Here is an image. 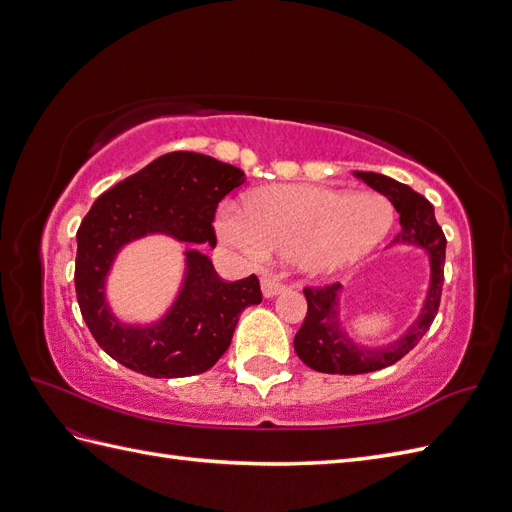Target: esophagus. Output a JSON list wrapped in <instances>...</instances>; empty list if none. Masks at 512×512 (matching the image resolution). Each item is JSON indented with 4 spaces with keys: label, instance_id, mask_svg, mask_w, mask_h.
I'll return each mask as SVG.
<instances>
[{
    "label": "esophagus",
    "instance_id": "obj_1",
    "mask_svg": "<svg viewBox=\"0 0 512 512\" xmlns=\"http://www.w3.org/2000/svg\"><path fill=\"white\" fill-rule=\"evenodd\" d=\"M262 294H265L267 299L275 297V294H280L282 290H286V284H282L280 280H275V277H262Z\"/></svg>",
    "mask_w": 512,
    "mask_h": 512
}]
</instances>
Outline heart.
I'll return each mask as SVG.
<instances>
[{"label":"heart","instance_id":"heart-1","mask_svg":"<svg viewBox=\"0 0 512 512\" xmlns=\"http://www.w3.org/2000/svg\"><path fill=\"white\" fill-rule=\"evenodd\" d=\"M220 213V235L256 262L294 258L307 275H333L363 260L393 224L378 194H346L320 185H271L247 203Z\"/></svg>","mask_w":512,"mask_h":512}]
</instances>
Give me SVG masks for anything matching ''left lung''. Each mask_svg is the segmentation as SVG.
Wrapping results in <instances>:
<instances>
[{
    "label": "left lung",
    "mask_w": 512,
    "mask_h": 512,
    "mask_svg": "<svg viewBox=\"0 0 512 512\" xmlns=\"http://www.w3.org/2000/svg\"><path fill=\"white\" fill-rule=\"evenodd\" d=\"M354 175L365 181L369 188H374L391 200L399 213L401 226L393 243L423 247L429 254L431 280L421 316L416 318L404 337H399L397 342L384 348H363L342 329L337 307V294L342 290V284L303 288L307 299V314L299 333L294 335V350H297L299 359L307 367L322 371V374H369V371H378L404 359L429 331L433 318L438 314L442 297L446 237L436 222L429 200L408 188V185L386 175L359 173V170Z\"/></svg>",
    "instance_id": "1"
}]
</instances>
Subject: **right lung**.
Returning a JSON list of instances; mask_svg holds the SVG:
<instances>
[{
    "label": "right lung",
    "mask_w": 512,
    "mask_h": 512,
    "mask_svg": "<svg viewBox=\"0 0 512 512\" xmlns=\"http://www.w3.org/2000/svg\"><path fill=\"white\" fill-rule=\"evenodd\" d=\"M243 181L237 166L173 151L91 205L76 232L74 286L83 320L111 359L149 378H185L211 369L228 350L239 314L262 301L256 275L224 282L203 252L188 250L173 307L149 327L121 324L106 305L104 282L121 247L153 232L215 247V209Z\"/></svg>",
    "instance_id": "1"
}]
</instances>
